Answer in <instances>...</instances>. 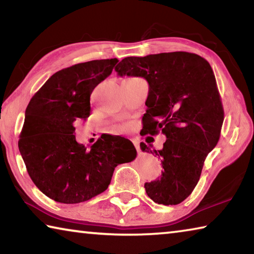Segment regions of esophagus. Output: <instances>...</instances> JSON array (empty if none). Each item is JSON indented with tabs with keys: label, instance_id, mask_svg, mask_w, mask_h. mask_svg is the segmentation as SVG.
Listing matches in <instances>:
<instances>
[{
	"label": "esophagus",
	"instance_id": "34e87169",
	"mask_svg": "<svg viewBox=\"0 0 254 254\" xmlns=\"http://www.w3.org/2000/svg\"><path fill=\"white\" fill-rule=\"evenodd\" d=\"M132 143H133V145H134V147H135L136 151L140 152V142H139V140L133 139V140H132Z\"/></svg>",
	"mask_w": 254,
	"mask_h": 254
}]
</instances>
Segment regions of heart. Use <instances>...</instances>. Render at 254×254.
I'll return each mask as SVG.
<instances>
[{"label": "heart", "mask_w": 254, "mask_h": 254, "mask_svg": "<svg viewBox=\"0 0 254 254\" xmlns=\"http://www.w3.org/2000/svg\"><path fill=\"white\" fill-rule=\"evenodd\" d=\"M115 127H117L118 130H124V128H126V127H124V126H117Z\"/></svg>", "instance_id": "obj_1"}]
</instances>
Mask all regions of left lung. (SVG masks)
<instances>
[{"instance_id":"obj_1","label":"left lung","mask_w":254,"mask_h":254,"mask_svg":"<svg viewBox=\"0 0 254 254\" xmlns=\"http://www.w3.org/2000/svg\"><path fill=\"white\" fill-rule=\"evenodd\" d=\"M115 71L143 77L149 84L143 134H165L161 150L141 142L142 151L156 153L163 171L145 183L154 203L177 205L194 190L207 154L216 147L224 121L221 95L212 67L200 56L186 51L127 57Z\"/></svg>"}]
</instances>
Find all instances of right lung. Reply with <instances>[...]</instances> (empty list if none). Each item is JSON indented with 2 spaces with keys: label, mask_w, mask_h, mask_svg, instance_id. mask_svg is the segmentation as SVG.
Returning a JSON list of instances; mask_svg holds the SVG:
<instances>
[{
  "label": "right lung",
  "mask_w": 254,
  "mask_h": 254,
  "mask_svg": "<svg viewBox=\"0 0 254 254\" xmlns=\"http://www.w3.org/2000/svg\"><path fill=\"white\" fill-rule=\"evenodd\" d=\"M119 60L101 59L64 68L32 96L25 110L19 150L34 185L58 203L77 204L97 196L115 167L136 157L131 141L102 135L91 149L75 137V124L91 114V94Z\"/></svg>",
  "instance_id": "1"
}]
</instances>
